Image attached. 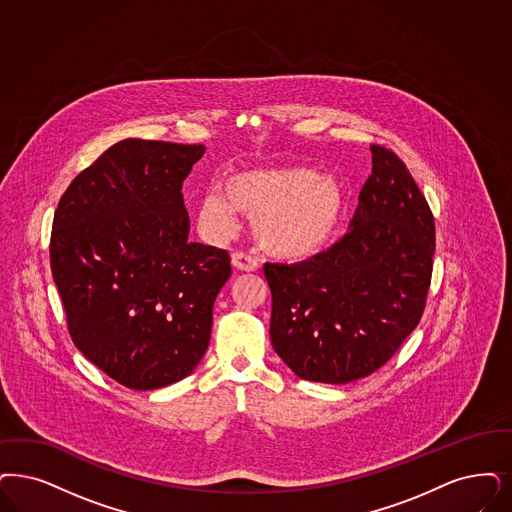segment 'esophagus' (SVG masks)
I'll list each match as a JSON object with an SVG mask.
<instances>
[{
  "label": "esophagus",
  "mask_w": 512,
  "mask_h": 512,
  "mask_svg": "<svg viewBox=\"0 0 512 512\" xmlns=\"http://www.w3.org/2000/svg\"><path fill=\"white\" fill-rule=\"evenodd\" d=\"M231 265L239 271H256L258 269V262L252 256L243 254V252H233L231 254Z\"/></svg>",
  "instance_id": "34e87169"
}]
</instances>
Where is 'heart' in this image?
I'll return each instance as SVG.
<instances>
[{"mask_svg": "<svg viewBox=\"0 0 512 512\" xmlns=\"http://www.w3.org/2000/svg\"><path fill=\"white\" fill-rule=\"evenodd\" d=\"M239 212L254 218V239L271 258L300 264L332 247L345 212V191L334 176L307 167L233 172L224 191H209L197 207L201 228L229 237Z\"/></svg>", "mask_w": 512, "mask_h": 512, "instance_id": "b5f03b06", "label": "heart"}]
</instances>
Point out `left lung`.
Returning <instances> with one entry per match:
<instances>
[{
	"label": "left lung",
	"instance_id": "1",
	"mask_svg": "<svg viewBox=\"0 0 512 512\" xmlns=\"http://www.w3.org/2000/svg\"><path fill=\"white\" fill-rule=\"evenodd\" d=\"M372 174L340 243L302 264H265L269 336L307 381L366 378L421 319L433 273L435 222L397 155L370 146Z\"/></svg>",
	"mask_w": 512,
	"mask_h": 512
}]
</instances>
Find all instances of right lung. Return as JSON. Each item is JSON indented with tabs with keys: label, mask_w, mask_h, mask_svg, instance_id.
Segmentation results:
<instances>
[{
	"label": "right lung",
	"mask_w": 512,
	"mask_h": 512,
	"mask_svg": "<svg viewBox=\"0 0 512 512\" xmlns=\"http://www.w3.org/2000/svg\"><path fill=\"white\" fill-rule=\"evenodd\" d=\"M203 144L127 138L58 203L51 269L77 349L117 383L152 391L190 376L231 275L222 248L190 243L182 182Z\"/></svg>",
	"instance_id": "right-lung-1"
}]
</instances>
